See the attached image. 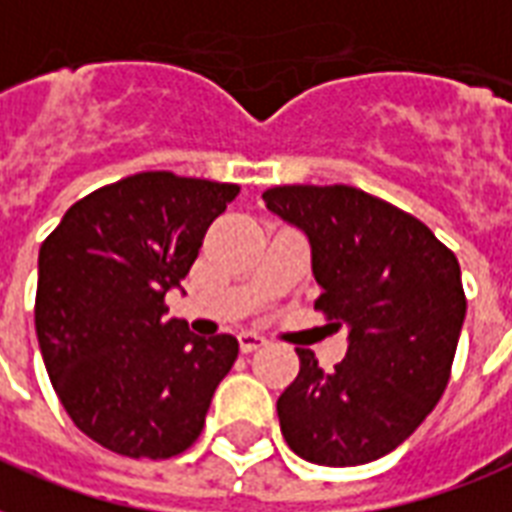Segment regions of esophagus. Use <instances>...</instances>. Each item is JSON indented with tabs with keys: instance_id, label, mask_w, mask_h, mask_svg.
<instances>
[{
	"instance_id": "1",
	"label": "esophagus",
	"mask_w": 512,
	"mask_h": 512,
	"mask_svg": "<svg viewBox=\"0 0 512 512\" xmlns=\"http://www.w3.org/2000/svg\"><path fill=\"white\" fill-rule=\"evenodd\" d=\"M265 335L255 333V330H244V333H239V346L244 354H249V351L260 349V346H265Z\"/></svg>"
}]
</instances>
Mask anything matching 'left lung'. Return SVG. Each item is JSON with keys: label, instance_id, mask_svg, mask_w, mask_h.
Masks as SVG:
<instances>
[{"label": "left lung", "instance_id": "left-lung-1", "mask_svg": "<svg viewBox=\"0 0 512 512\" xmlns=\"http://www.w3.org/2000/svg\"><path fill=\"white\" fill-rule=\"evenodd\" d=\"M263 201L306 233L322 287L314 308L349 330L330 373L298 349L300 373L276 403L284 440L325 467L373 462L411 438L446 389L467 311L459 260L360 187L282 185Z\"/></svg>", "mask_w": 512, "mask_h": 512}]
</instances>
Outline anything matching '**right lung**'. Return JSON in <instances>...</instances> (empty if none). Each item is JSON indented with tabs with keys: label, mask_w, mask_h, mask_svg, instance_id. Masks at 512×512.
Segmentation results:
<instances>
[{
	"label": "right lung",
	"mask_w": 512,
	"mask_h": 512,
	"mask_svg": "<svg viewBox=\"0 0 512 512\" xmlns=\"http://www.w3.org/2000/svg\"><path fill=\"white\" fill-rule=\"evenodd\" d=\"M239 185L144 171L69 206L39 247L34 325L58 400L120 456L169 459L201 435L239 357L233 335L166 319L209 225Z\"/></svg>",
	"instance_id": "right-lung-1"
}]
</instances>
